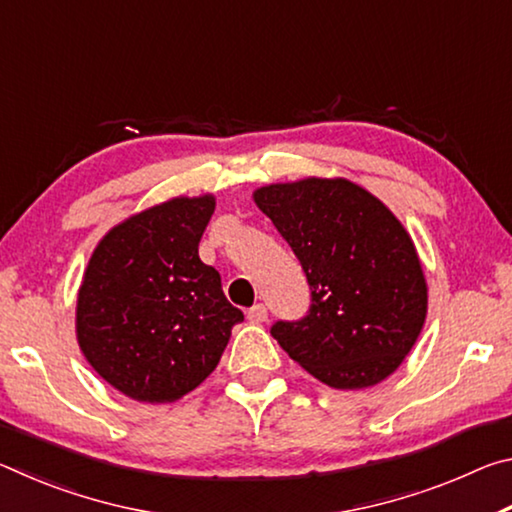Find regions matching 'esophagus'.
Wrapping results in <instances>:
<instances>
[{
  "label": "esophagus",
  "mask_w": 512,
  "mask_h": 512,
  "mask_svg": "<svg viewBox=\"0 0 512 512\" xmlns=\"http://www.w3.org/2000/svg\"><path fill=\"white\" fill-rule=\"evenodd\" d=\"M248 320H250V323H255V325L266 323V320H268L266 305H262V302H257V305L250 307L248 309Z\"/></svg>",
  "instance_id": "obj_1"
}]
</instances>
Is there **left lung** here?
I'll return each mask as SVG.
<instances>
[{
  "instance_id": "8db88e82",
  "label": "left lung",
  "mask_w": 512,
  "mask_h": 512,
  "mask_svg": "<svg viewBox=\"0 0 512 512\" xmlns=\"http://www.w3.org/2000/svg\"><path fill=\"white\" fill-rule=\"evenodd\" d=\"M255 203L298 257L311 302L275 320L280 348L334 388L379 384L404 361L427 316V284L391 210L348 180L268 185Z\"/></svg>"
}]
</instances>
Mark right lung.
Masks as SVG:
<instances>
[{
	"mask_svg": "<svg viewBox=\"0 0 512 512\" xmlns=\"http://www.w3.org/2000/svg\"><path fill=\"white\" fill-rule=\"evenodd\" d=\"M214 198H173L112 228L94 250L76 305L79 345L133 400L173 402L216 368L244 320L221 275L198 257Z\"/></svg>",
	"mask_w": 512,
	"mask_h": 512,
	"instance_id": "1",
	"label": "right lung"
}]
</instances>
